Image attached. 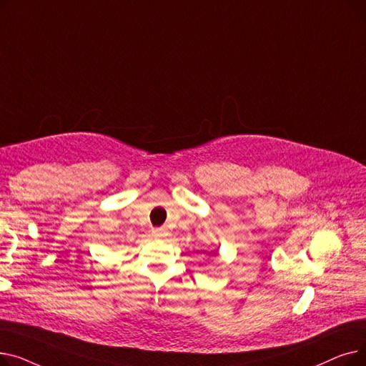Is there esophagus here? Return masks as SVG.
Returning <instances> with one entry per match:
<instances>
[{"mask_svg":"<svg viewBox=\"0 0 366 366\" xmlns=\"http://www.w3.org/2000/svg\"><path fill=\"white\" fill-rule=\"evenodd\" d=\"M167 234V229L164 227H160V228H154L152 229V236L156 239H160V237H164Z\"/></svg>","mask_w":366,"mask_h":366,"instance_id":"34e87169","label":"esophagus"}]
</instances>
